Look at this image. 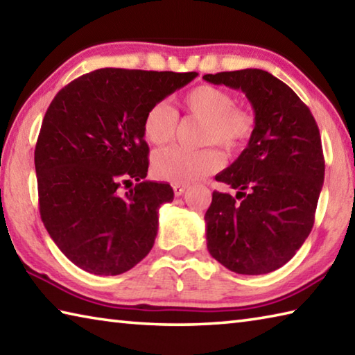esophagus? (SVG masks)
<instances>
[{
  "mask_svg": "<svg viewBox=\"0 0 355 355\" xmlns=\"http://www.w3.org/2000/svg\"><path fill=\"white\" fill-rule=\"evenodd\" d=\"M173 190H175V195H176V196H180V195H184V193H185V190H187V185L175 184V185H173Z\"/></svg>",
  "mask_w": 355,
  "mask_h": 355,
  "instance_id": "obj_1",
  "label": "esophagus"
}]
</instances>
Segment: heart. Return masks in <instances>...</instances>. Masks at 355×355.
<instances>
[{
	"label": "heart",
	"instance_id": "1",
	"mask_svg": "<svg viewBox=\"0 0 355 355\" xmlns=\"http://www.w3.org/2000/svg\"><path fill=\"white\" fill-rule=\"evenodd\" d=\"M187 114L202 120L200 142L216 144L227 153L243 148L255 128V117L241 106H235L230 92L213 85H199L180 98ZM178 114L170 105H151L144 117V135L153 145H165L175 137ZM223 156L215 146L200 150H184L173 146L157 151L153 168L160 178L173 184H190L209 176L223 166Z\"/></svg>",
	"mask_w": 355,
	"mask_h": 355
}]
</instances>
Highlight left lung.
I'll list each match as a JSON object with an SVG mask.
<instances>
[{
    "label": "left lung",
    "mask_w": 355,
    "mask_h": 355,
    "mask_svg": "<svg viewBox=\"0 0 355 355\" xmlns=\"http://www.w3.org/2000/svg\"><path fill=\"white\" fill-rule=\"evenodd\" d=\"M202 78L241 89L255 112L249 144L215 178L238 191L236 198L213 191L204 218L207 249L241 275L273 272L295 255L313 225L324 180L315 119L289 86L267 71Z\"/></svg>",
    "instance_id": "8db88e82"
}]
</instances>
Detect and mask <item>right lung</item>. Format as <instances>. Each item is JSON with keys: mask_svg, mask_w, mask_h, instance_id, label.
<instances>
[{"mask_svg": "<svg viewBox=\"0 0 355 355\" xmlns=\"http://www.w3.org/2000/svg\"><path fill=\"white\" fill-rule=\"evenodd\" d=\"M198 72L105 68L53 97L35 146L40 215L63 255L94 275H120L153 249L170 184L145 180L144 117ZM138 184L132 187V180ZM125 184L132 189L119 193Z\"/></svg>", "mask_w": 355, "mask_h": 355, "instance_id": "right-lung-1", "label": "right lung"}]
</instances>
